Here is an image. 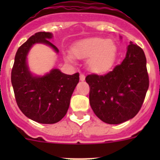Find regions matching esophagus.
I'll return each instance as SVG.
<instances>
[{
	"label": "esophagus",
	"mask_w": 160,
	"mask_h": 160,
	"mask_svg": "<svg viewBox=\"0 0 160 160\" xmlns=\"http://www.w3.org/2000/svg\"><path fill=\"white\" fill-rule=\"evenodd\" d=\"M85 78H86V77H85L84 74L81 73V74H80V80H81V81H84Z\"/></svg>",
	"instance_id": "obj_1"
}]
</instances>
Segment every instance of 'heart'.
<instances>
[{"label":"heart","instance_id":"obj_1","mask_svg":"<svg viewBox=\"0 0 160 160\" xmlns=\"http://www.w3.org/2000/svg\"><path fill=\"white\" fill-rule=\"evenodd\" d=\"M71 53L77 58L87 59V66L91 71L105 73L111 70L116 58L117 48L112 40L92 38L79 41L72 46ZM67 61L72 57L67 55Z\"/></svg>","mask_w":160,"mask_h":160}]
</instances>
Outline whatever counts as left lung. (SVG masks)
Segmentation results:
<instances>
[{
	"instance_id": "obj_1",
	"label": "left lung",
	"mask_w": 160,
	"mask_h": 160,
	"mask_svg": "<svg viewBox=\"0 0 160 160\" xmlns=\"http://www.w3.org/2000/svg\"><path fill=\"white\" fill-rule=\"evenodd\" d=\"M86 82L90 86V107L102 122L119 124L133 118L149 87L143 50L131 42L121 64L104 75H87Z\"/></svg>"
}]
</instances>
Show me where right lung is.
<instances>
[{
	"label": "right lung",
	"mask_w": 160,
	"mask_h": 160,
	"mask_svg": "<svg viewBox=\"0 0 160 160\" xmlns=\"http://www.w3.org/2000/svg\"><path fill=\"white\" fill-rule=\"evenodd\" d=\"M51 32H38L19 47L11 73V82L18 107L30 119L43 124L59 122L70 107V98L79 82V73L68 75L58 69H52L45 75H34L29 70L27 56L35 44L50 46Z\"/></svg>",
	"instance_id": "1"
}]
</instances>
